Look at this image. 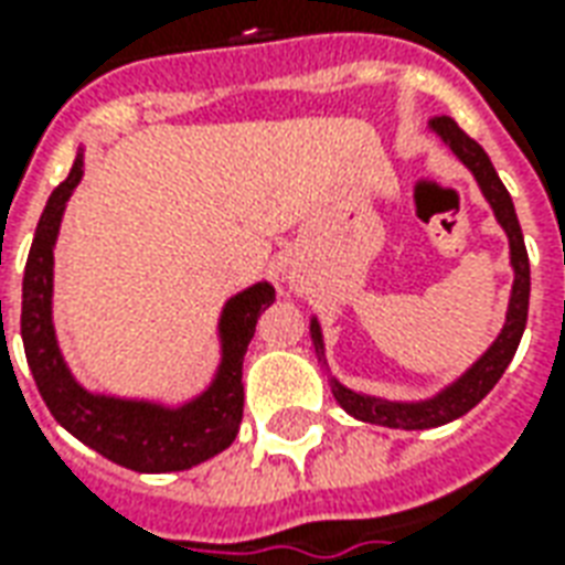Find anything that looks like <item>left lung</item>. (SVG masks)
<instances>
[{
	"mask_svg": "<svg viewBox=\"0 0 565 565\" xmlns=\"http://www.w3.org/2000/svg\"><path fill=\"white\" fill-rule=\"evenodd\" d=\"M433 129L472 169L475 181L481 184L487 202L493 205L497 221L502 223V230L509 235L514 287H511L509 318H505V327L499 332L497 342L490 344V351L457 384H450L448 391L438 393L436 399H426V403H384V399H372V396H363V393L348 391L339 381H332V396H335V403L342 405L348 415H354L356 420H366V424L393 426V429L441 426L448 424V420H457V417H462L469 408L481 403L487 393L493 391V384L502 379V372L509 369L511 356H514L518 344H521L523 327H526V311H530V257H526V247H523L521 223H518V214H514V202H511L509 190L499 181L497 169H493V162L484 153V148L475 139H469L448 115L433 117ZM311 335H315L318 351L323 354L318 320H311Z\"/></svg>",
	"mask_w": 565,
	"mask_h": 565,
	"instance_id": "8db88e82",
	"label": "left lung"
}]
</instances>
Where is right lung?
Instances as JSON below:
<instances>
[{"label":"right lung","instance_id":"add662e5","mask_svg":"<svg viewBox=\"0 0 565 565\" xmlns=\"http://www.w3.org/2000/svg\"><path fill=\"white\" fill-rule=\"evenodd\" d=\"M84 174V160H75L72 172L56 186L35 226L30 259L23 271V311L20 335L32 369L35 387L56 424H63L87 448L99 450L117 466L132 472H181L190 466L211 460L214 454L233 445L245 412L242 363L257 318L275 302L269 284H254L245 294L233 296L221 318L223 363L211 387L193 403L181 408H162L150 403H129L96 396L68 375L60 356L51 320V294H54V242L63 221V209L72 190Z\"/></svg>","mask_w":565,"mask_h":565}]
</instances>
